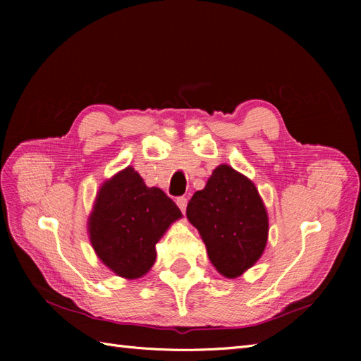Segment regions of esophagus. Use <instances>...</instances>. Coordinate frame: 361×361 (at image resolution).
<instances>
[{
    "mask_svg": "<svg viewBox=\"0 0 361 361\" xmlns=\"http://www.w3.org/2000/svg\"><path fill=\"white\" fill-rule=\"evenodd\" d=\"M187 203H188V202H187V199H185V197H178V199H176V204L179 206V209H180L183 214H185V209H187Z\"/></svg>",
    "mask_w": 361,
    "mask_h": 361,
    "instance_id": "esophagus-1",
    "label": "esophagus"
}]
</instances>
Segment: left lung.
Returning a JSON list of instances; mask_svg holds the SVG:
<instances>
[{
    "label": "left lung",
    "mask_w": 361,
    "mask_h": 361,
    "mask_svg": "<svg viewBox=\"0 0 361 361\" xmlns=\"http://www.w3.org/2000/svg\"><path fill=\"white\" fill-rule=\"evenodd\" d=\"M188 221L197 228L215 269L236 279L264 255L268 243V212L253 180L221 164L204 188L187 206Z\"/></svg>",
    "instance_id": "obj_1"
}]
</instances>
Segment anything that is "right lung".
I'll return each mask as SVG.
<instances>
[{
  "instance_id": "1",
  "label": "right lung",
  "mask_w": 361,
  "mask_h": 361,
  "mask_svg": "<svg viewBox=\"0 0 361 361\" xmlns=\"http://www.w3.org/2000/svg\"><path fill=\"white\" fill-rule=\"evenodd\" d=\"M182 212L166 192L146 187L128 166L106 179L87 221L90 244L102 264L116 276L135 280L157 260L155 245Z\"/></svg>"
}]
</instances>
